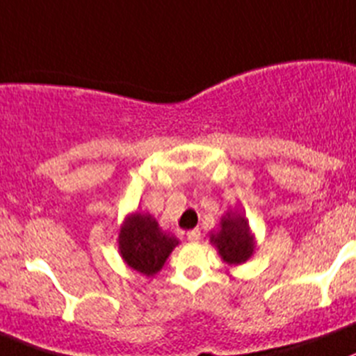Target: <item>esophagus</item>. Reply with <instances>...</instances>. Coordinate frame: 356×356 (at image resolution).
I'll return each mask as SVG.
<instances>
[{"mask_svg":"<svg viewBox=\"0 0 356 356\" xmlns=\"http://www.w3.org/2000/svg\"><path fill=\"white\" fill-rule=\"evenodd\" d=\"M186 237H188V241H191V242L200 241V230H198V228H195V230H189L188 234H186Z\"/></svg>","mask_w":356,"mask_h":356,"instance_id":"34e87169","label":"esophagus"}]
</instances>
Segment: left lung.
I'll return each mask as SVG.
<instances>
[{"label": "left lung", "instance_id": "1", "mask_svg": "<svg viewBox=\"0 0 356 356\" xmlns=\"http://www.w3.org/2000/svg\"><path fill=\"white\" fill-rule=\"evenodd\" d=\"M219 254L228 264H242L253 254L254 242L249 234V225L241 214L228 212L221 219V230L212 235Z\"/></svg>", "mask_w": 356, "mask_h": 356}]
</instances>
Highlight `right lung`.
I'll return each mask as SVG.
<instances>
[{
  "label": "right lung",
  "mask_w": 356,
  "mask_h": 356,
  "mask_svg": "<svg viewBox=\"0 0 356 356\" xmlns=\"http://www.w3.org/2000/svg\"><path fill=\"white\" fill-rule=\"evenodd\" d=\"M177 244V238L163 234L149 214H133L119 234V249L124 261L145 275L156 274Z\"/></svg>",
  "instance_id": "right-lung-1"
}]
</instances>
